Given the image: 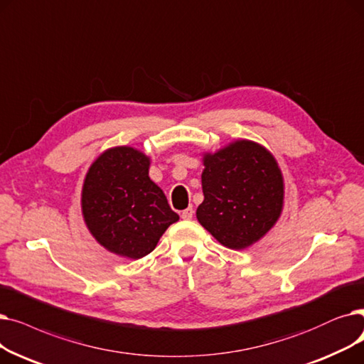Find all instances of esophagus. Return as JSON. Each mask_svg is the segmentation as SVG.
<instances>
[{"instance_id": "34e87169", "label": "esophagus", "mask_w": 364, "mask_h": 364, "mask_svg": "<svg viewBox=\"0 0 364 364\" xmlns=\"http://www.w3.org/2000/svg\"><path fill=\"white\" fill-rule=\"evenodd\" d=\"M193 215H194V209H193V207H188V209L182 210V213H181V218L188 220V219H191V218H193Z\"/></svg>"}]
</instances>
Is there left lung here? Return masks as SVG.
<instances>
[{
    "mask_svg": "<svg viewBox=\"0 0 364 364\" xmlns=\"http://www.w3.org/2000/svg\"><path fill=\"white\" fill-rule=\"evenodd\" d=\"M204 200L197 219L219 243L245 250L280 219L284 178L279 161L264 145L237 139L215 152H203Z\"/></svg>",
    "mask_w": 364,
    "mask_h": 364,
    "instance_id": "left-lung-1",
    "label": "left lung"
}]
</instances>
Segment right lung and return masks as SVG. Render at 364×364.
I'll return each mask as SVG.
<instances>
[{
  "label": "right lung",
  "mask_w": 364,
  "mask_h": 364,
  "mask_svg": "<svg viewBox=\"0 0 364 364\" xmlns=\"http://www.w3.org/2000/svg\"><path fill=\"white\" fill-rule=\"evenodd\" d=\"M149 155L133 146H114L92 163L81 189L85 227L108 252L141 259L149 255L179 215L149 178Z\"/></svg>",
  "instance_id": "right-lung-1"
}]
</instances>
